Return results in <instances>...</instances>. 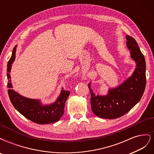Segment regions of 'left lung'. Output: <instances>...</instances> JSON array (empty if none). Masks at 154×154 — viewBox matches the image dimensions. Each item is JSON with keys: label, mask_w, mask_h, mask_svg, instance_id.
<instances>
[{"label": "left lung", "mask_w": 154, "mask_h": 154, "mask_svg": "<svg viewBox=\"0 0 154 154\" xmlns=\"http://www.w3.org/2000/svg\"><path fill=\"white\" fill-rule=\"evenodd\" d=\"M130 57L136 63L132 75L117 87L110 88L105 96L96 95L88 83L91 105L93 112L105 119H116L127 114L140 101L146 86V63L137 42L126 36Z\"/></svg>", "instance_id": "left-lung-1"}]
</instances>
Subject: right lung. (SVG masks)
I'll return each instance as SVG.
<instances>
[{
    "instance_id": "right-lung-1",
    "label": "right lung",
    "mask_w": 154,
    "mask_h": 154,
    "mask_svg": "<svg viewBox=\"0 0 154 154\" xmlns=\"http://www.w3.org/2000/svg\"><path fill=\"white\" fill-rule=\"evenodd\" d=\"M17 45L14 48L11 57L8 62L7 78L8 91L10 101L15 109L31 122L42 124H48L57 122L64 113V107L70 92L62 90L60 96L53 103L43 105L40 100L30 99L20 95L12 89L10 71L12 63L15 59Z\"/></svg>"
}]
</instances>
